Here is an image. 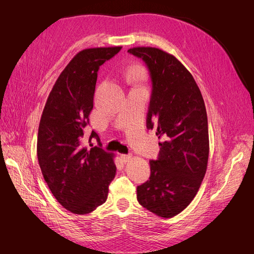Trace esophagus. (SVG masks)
Instances as JSON below:
<instances>
[{"label": "esophagus", "instance_id": "esophagus-1", "mask_svg": "<svg viewBox=\"0 0 254 254\" xmlns=\"http://www.w3.org/2000/svg\"><path fill=\"white\" fill-rule=\"evenodd\" d=\"M121 158L124 163H128V161L132 160L133 156L131 154H123V155H121Z\"/></svg>", "mask_w": 254, "mask_h": 254}]
</instances>
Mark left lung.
I'll use <instances>...</instances> for the list:
<instances>
[{"mask_svg": "<svg viewBox=\"0 0 254 254\" xmlns=\"http://www.w3.org/2000/svg\"><path fill=\"white\" fill-rule=\"evenodd\" d=\"M127 52L146 64L153 90L147 128L163 138L150 177L137 187V201L160 217L181 213L196 195L209 154L206 108L192 74L178 59L158 48L136 47Z\"/></svg>", "mask_w": 254, "mask_h": 254, "instance_id": "1", "label": "left lung"}]
</instances>
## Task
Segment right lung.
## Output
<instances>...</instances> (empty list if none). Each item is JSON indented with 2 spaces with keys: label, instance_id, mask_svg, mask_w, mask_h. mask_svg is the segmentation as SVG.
<instances>
[{
  "label": "right lung",
  "instance_id": "right-lung-1",
  "mask_svg": "<svg viewBox=\"0 0 254 254\" xmlns=\"http://www.w3.org/2000/svg\"><path fill=\"white\" fill-rule=\"evenodd\" d=\"M122 47L89 48L79 51L48 97L40 119L37 156L53 196L78 215L93 212L107 201L116 177L115 154L84 145L85 127L94 108L98 69ZM98 134L91 131L89 139Z\"/></svg>",
  "mask_w": 254,
  "mask_h": 254
}]
</instances>
